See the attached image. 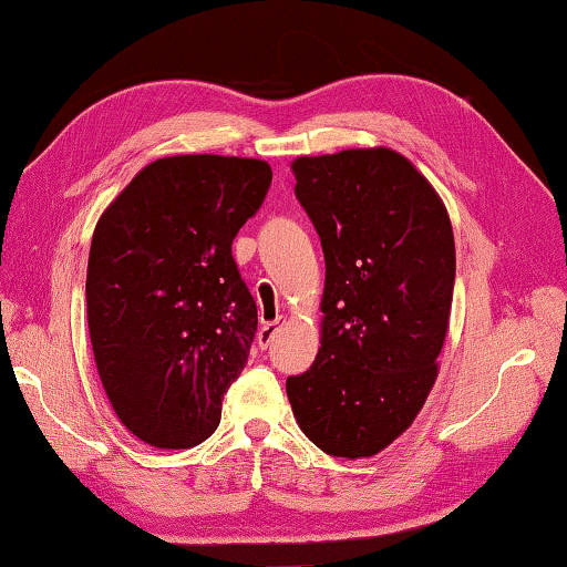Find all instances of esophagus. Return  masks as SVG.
Listing matches in <instances>:
<instances>
[{"instance_id":"34e87169","label":"esophagus","mask_w":567,"mask_h":567,"mask_svg":"<svg viewBox=\"0 0 567 567\" xmlns=\"http://www.w3.org/2000/svg\"><path fill=\"white\" fill-rule=\"evenodd\" d=\"M281 323H284V316L274 318V320H269V323H264V326H261L259 336H256V343H259V348H269V343L274 340L276 330H279V326H281Z\"/></svg>"}]
</instances>
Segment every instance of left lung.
<instances>
[{"label": "left lung", "instance_id": "1", "mask_svg": "<svg viewBox=\"0 0 567 567\" xmlns=\"http://www.w3.org/2000/svg\"><path fill=\"white\" fill-rule=\"evenodd\" d=\"M296 197L326 256L320 348L286 380L303 434L330 456L390 446L436 380L454 296L444 202L390 147L296 157Z\"/></svg>", "mask_w": 567, "mask_h": 567}]
</instances>
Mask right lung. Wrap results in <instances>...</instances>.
I'll return each instance as SVG.
<instances>
[{
	"label": "right lung",
	"mask_w": 567,
	"mask_h": 567,
	"mask_svg": "<svg viewBox=\"0 0 567 567\" xmlns=\"http://www.w3.org/2000/svg\"><path fill=\"white\" fill-rule=\"evenodd\" d=\"M269 185L264 159L159 157L95 224L85 276L93 358L137 440L189 450L217 430L259 323L231 241Z\"/></svg>",
	"instance_id": "right-lung-1"
}]
</instances>
